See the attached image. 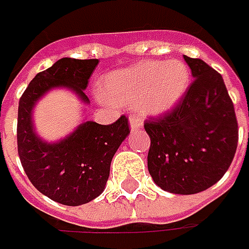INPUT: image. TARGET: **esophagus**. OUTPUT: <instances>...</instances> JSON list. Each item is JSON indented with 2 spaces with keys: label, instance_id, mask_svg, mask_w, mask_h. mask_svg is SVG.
Instances as JSON below:
<instances>
[{
  "label": "esophagus",
  "instance_id": "1",
  "mask_svg": "<svg viewBox=\"0 0 249 249\" xmlns=\"http://www.w3.org/2000/svg\"><path fill=\"white\" fill-rule=\"evenodd\" d=\"M129 126L131 131H137V130L141 129V126H142V122L139 118H136V116H130L129 118Z\"/></svg>",
  "mask_w": 249,
  "mask_h": 249
}]
</instances>
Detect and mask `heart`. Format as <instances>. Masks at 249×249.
I'll return each mask as SVG.
<instances>
[{"mask_svg":"<svg viewBox=\"0 0 249 249\" xmlns=\"http://www.w3.org/2000/svg\"><path fill=\"white\" fill-rule=\"evenodd\" d=\"M191 72L181 59L144 61L107 74L102 94L120 105H137L144 115L160 116L173 110L186 97Z\"/></svg>","mask_w":249,"mask_h":249,"instance_id":"b5f03b06","label":"heart"}]
</instances>
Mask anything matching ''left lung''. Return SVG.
Returning <instances> with one entry per match:
<instances>
[{"label":"left lung","instance_id":"left-lung-1","mask_svg":"<svg viewBox=\"0 0 249 249\" xmlns=\"http://www.w3.org/2000/svg\"><path fill=\"white\" fill-rule=\"evenodd\" d=\"M194 82L169 115L147 120L148 172L172 194L190 196L216 184L230 166L238 142L234 105L223 77L201 59L184 55Z\"/></svg>","mask_w":249,"mask_h":249}]
</instances>
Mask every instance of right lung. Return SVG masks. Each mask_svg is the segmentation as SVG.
Here are the masks:
<instances>
[{"instance_id":"right-lung-1","label":"right lung","mask_w":249,"mask_h":249,"mask_svg":"<svg viewBox=\"0 0 249 249\" xmlns=\"http://www.w3.org/2000/svg\"><path fill=\"white\" fill-rule=\"evenodd\" d=\"M98 59L62 58L36 74L19 101L18 152L29 180L41 194L55 202L79 206L95 199L105 190L110 162L129 136V123L120 116L112 124L87 120L56 141L37 133L33 112L50 91L66 89L90 104L84 94Z\"/></svg>"}]
</instances>
